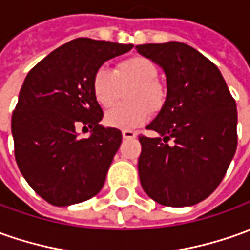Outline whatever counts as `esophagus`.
<instances>
[{
	"label": "esophagus",
	"mask_w": 250,
	"mask_h": 250,
	"mask_svg": "<svg viewBox=\"0 0 250 250\" xmlns=\"http://www.w3.org/2000/svg\"><path fill=\"white\" fill-rule=\"evenodd\" d=\"M122 135H123V138L125 139H132L137 137V134L134 131H130V130H125V131L122 132Z\"/></svg>",
	"instance_id": "esophagus-1"
}]
</instances>
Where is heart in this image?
Here are the masks:
<instances>
[{
  "mask_svg": "<svg viewBox=\"0 0 250 250\" xmlns=\"http://www.w3.org/2000/svg\"><path fill=\"white\" fill-rule=\"evenodd\" d=\"M157 67L146 57H130L120 61L113 72L98 68L91 79V90L96 101L109 108L118 101L122 89H125V103L115 105L105 113V123L120 130H132L150 118V109L159 111L166 101V91L156 82Z\"/></svg>",
  "mask_w": 250,
  "mask_h": 250,
  "instance_id": "heart-1",
  "label": "heart"
}]
</instances>
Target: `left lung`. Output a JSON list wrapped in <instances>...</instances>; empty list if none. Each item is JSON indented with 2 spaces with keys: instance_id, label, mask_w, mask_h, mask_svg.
<instances>
[{
  "instance_id": "8db88e82",
  "label": "left lung",
  "mask_w": 250,
  "mask_h": 250,
  "mask_svg": "<svg viewBox=\"0 0 250 250\" xmlns=\"http://www.w3.org/2000/svg\"><path fill=\"white\" fill-rule=\"evenodd\" d=\"M135 49L167 81L166 101L146 127L159 137H139L141 186L161 205L198 204L218 188L235 154V101L219 68L189 45L171 41Z\"/></svg>"
}]
</instances>
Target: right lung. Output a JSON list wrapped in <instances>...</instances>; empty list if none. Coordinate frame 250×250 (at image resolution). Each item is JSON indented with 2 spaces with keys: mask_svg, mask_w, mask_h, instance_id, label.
Returning <instances> with one entry per match:
<instances>
[{
  "mask_svg": "<svg viewBox=\"0 0 250 250\" xmlns=\"http://www.w3.org/2000/svg\"><path fill=\"white\" fill-rule=\"evenodd\" d=\"M131 49L78 38L47 54L25 76L12 115L15 157L25 181L49 204L82 203L103 189L122 132L100 125L104 113L91 79L105 61ZM82 124L92 128L87 139L76 132Z\"/></svg>",
  "mask_w": 250,
  "mask_h": 250,
  "instance_id": "obj_1",
  "label": "right lung"
}]
</instances>
